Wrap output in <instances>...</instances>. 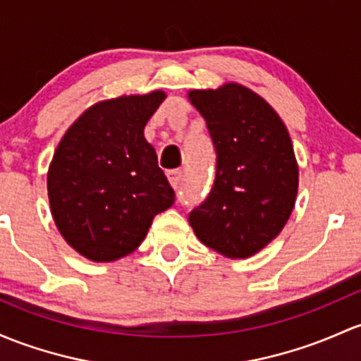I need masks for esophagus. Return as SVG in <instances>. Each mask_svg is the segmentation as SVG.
Instances as JSON below:
<instances>
[{"mask_svg": "<svg viewBox=\"0 0 361 361\" xmlns=\"http://www.w3.org/2000/svg\"><path fill=\"white\" fill-rule=\"evenodd\" d=\"M166 177H169L170 184H172L173 188H179L180 180H182V170H179V169L169 170V172H166Z\"/></svg>", "mask_w": 361, "mask_h": 361, "instance_id": "obj_1", "label": "esophagus"}]
</instances>
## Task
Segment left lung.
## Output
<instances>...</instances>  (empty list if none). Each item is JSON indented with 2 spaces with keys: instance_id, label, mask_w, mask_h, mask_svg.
<instances>
[{
  "instance_id": "obj_1",
  "label": "left lung",
  "mask_w": 361,
  "mask_h": 361,
  "mask_svg": "<svg viewBox=\"0 0 361 361\" xmlns=\"http://www.w3.org/2000/svg\"><path fill=\"white\" fill-rule=\"evenodd\" d=\"M216 154L207 200L189 213L204 246L227 258H247L274 241L298 195V164L284 122L239 84L191 91Z\"/></svg>"
}]
</instances>
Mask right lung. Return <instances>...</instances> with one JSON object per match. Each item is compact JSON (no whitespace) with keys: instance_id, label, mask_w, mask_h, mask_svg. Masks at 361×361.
I'll use <instances>...</instances> for the list:
<instances>
[{"instance_id":"1","label":"right lung","mask_w":361,"mask_h":361,"mask_svg":"<svg viewBox=\"0 0 361 361\" xmlns=\"http://www.w3.org/2000/svg\"><path fill=\"white\" fill-rule=\"evenodd\" d=\"M165 92L96 103L63 135L48 172L55 224L75 251L92 262L133 253L154 215L176 201L158 166L145 126Z\"/></svg>"}]
</instances>
